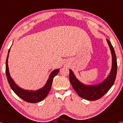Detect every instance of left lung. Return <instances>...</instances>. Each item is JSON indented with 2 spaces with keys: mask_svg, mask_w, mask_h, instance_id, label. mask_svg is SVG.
<instances>
[{
  "mask_svg": "<svg viewBox=\"0 0 123 123\" xmlns=\"http://www.w3.org/2000/svg\"><path fill=\"white\" fill-rule=\"evenodd\" d=\"M110 46L112 56V66L110 75L108 77L99 84L87 85L81 83L78 79L73 71L69 69V81L72 87L81 98L90 101H95L101 98L108 92L113 86L116 78L117 72V62L114 48L110 41L107 39Z\"/></svg>",
  "mask_w": 123,
  "mask_h": 123,
  "instance_id": "8db88e82",
  "label": "left lung"
}]
</instances>
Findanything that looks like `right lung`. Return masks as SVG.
Listing matches in <instances>:
<instances>
[{
  "label": "right lung",
  "instance_id": "obj_1",
  "mask_svg": "<svg viewBox=\"0 0 123 123\" xmlns=\"http://www.w3.org/2000/svg\"><path fill=\"white\" fill-rule=\"evenodd\" d=\"M10 48L9 50L6 60L5 71L7 81H8V83L11 88L12 89L13 92L16 93L17 96L20 97L21 99H22L23 100L26 101V102L29 103H37L43 100L45 97H46L49 92L50 89H51L54 78L58 73L59 69H57L54 70L51 72L45 85L42 88L36 91L27 90L23 89L19 87L18 86H17V85L16 84V83H15V81H13V80L10 75L7 63H8L9 55L10 51Z\"/></svg>",
  "mask_w": 123,
  "mask_h": 123
}]
</instances>
